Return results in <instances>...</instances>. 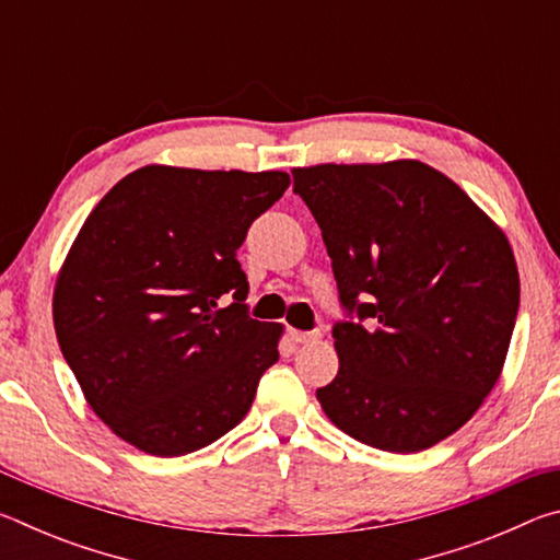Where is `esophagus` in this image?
<instances>
[{
	"mask_svg": "<svg viewBox=\"0 0 560 560\" xmlns=\"http://www.w3.org/2000/svg\"><path fill=\"white\" fill-rule=\"evenodd\" d=\"M293 343H316L320 338V330H289Z\"/></svg>",
	"mask_w": 560,
	"mask_h": 560,
	"instance_id": "1",
	"label": "esophagus"
}]
</instances>
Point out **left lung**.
Returning a JSON list of instances; mask_svg holds the SVG:
<instances>
[{
	"label": "left lung",
	"mask_w": 560,
	"mask_h": 560,
	"mask_svg": "<svg viewBox=\"0 0 560 560\" xmlns=\"http://www.w3.org/2000/svg\"><path fill=\"white\" fill-rule=\"evenodd\" d=\"M324 234L340 303V360L316 397L375 450L412 454L457 432L497 385L518 311L506 234L420 160L293 167Z\"/></svg>",
	"instance_id": "8db88e82"
}]
</instances>
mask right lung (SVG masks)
Here are the masks:
<instances>
[{
	"instance_id": "obj_1",
	"label": "right lung",
	"mask_w": 560,
	"mask_h": 560,
	"mask_svg": "<svg viewBox=\"0 0 560 560\" xmlns=\"http://www.w3.org/2000/svg\"><path fill=\"white\" fill-rule=\"evenodd\" d=\"M289 185L279 170L145 165L75 234L54 287L56 338L91 410L132 447L183 457L249 412L283 326L246 314L236 249ZM224 292L235 303L217 310Z\"/></svg>"
}]
</instances>
